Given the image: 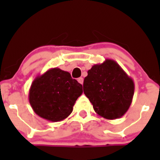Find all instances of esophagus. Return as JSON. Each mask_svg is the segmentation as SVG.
<instances>
[{"label":"esophagus","instance_id":"34e87169","mask_svg":"<svg viewBox=\"0 0 160 160\" xmlns=\"http://www.w3.org/2000/svg\"><path fill=\"white\" fill-rule=\"evenodd\" d=\"M78 82L80 84H82V83H83V78H78Z\"/></svg>","mask_w":160,"mask_h":160}]
</instances>
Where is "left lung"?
Here are the masks:
<instances>
[{
    "label": "left lung",
    "instance_id": "left-lung-1",
    "mask_svg": "<svg viewBox=\"0 0 160 160\" xmlns=\"http://www.w3.org/2000/svg\"><path fill=\"white\" fill-rule=\"evenodd\" d=\"M87 73L83 90L92 103L94 111L99 116L111 120L124 115L134 95L133 79L111 59L94 65Z\"/></svg>",
    "mask_w": 160,
    "mask_h": 160
}]
</instances>
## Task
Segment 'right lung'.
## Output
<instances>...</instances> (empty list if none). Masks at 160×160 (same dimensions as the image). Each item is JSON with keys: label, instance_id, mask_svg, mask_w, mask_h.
<instances>
[{"label": "right lung", "instance_id": "obj_1", "mask_svg": "<svg viewBox=\"0 0 160 160\" xmlns=\"http://www.w3.org/2000/svg\"><path fill=\"white\" fill-rule=\"evenodd\" d=\"M82 94V86L72 78L69 72L52 68L35 78L29 89V100L38 116L59 122L71 114Z\"/></svg>", "mask_w": 160, "mask_h": 160}]
</instances>
